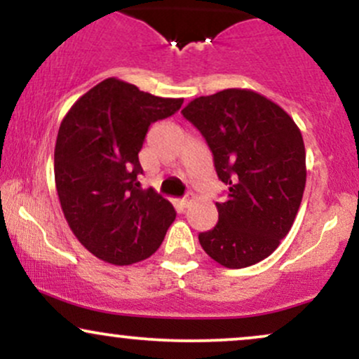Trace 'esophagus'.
<instances>
[{
  "label": "esophagus",
  "mask_w": 359,
  "mask_h": 359,
  "mask_svg": "<svg viewBox=\"0 0 359 359\" xmlns=\"http://www.w3.org/2000/svg\"><path fill=\"white\" fill-rule=\"evenodd\" d=\"M180 203H182V205H184V208H189V205H191V204L194 203V194H192V192H189V194H187V196H185V197H184V199H182V201H180Z\"/></svg>",
  "instance_id": "34e87169"
}]
</instances>
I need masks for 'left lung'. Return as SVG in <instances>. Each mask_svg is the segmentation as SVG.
Instances as JSON below:
<instances>
[{"instance_id":"1","label":"left lung","mask_w":359,"mask_h":359,"mask_svg":"<svg viewBox=\"0 0 359 359\" xmlns=\"http://www.w3.org/2000/svg\"><path fill=\"white\" fill-rule=\"evenodd\" d=\"M203 133L221 182L219 221L199 243L226 269L270 257L294 224L306 189V147L299 126L269 97L251 89L201 96L182 109Z\"/></svg>"}]
</instances>
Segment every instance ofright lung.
<instances>
[{
	"label": "right lung",
	"instance_id": "obj_1",
	"mask_svg": "<svg viewBox=\"0 0 359 359\" xmlns=\"http://www.w3.org/2000/svg\"><path fill=\"white\" fill-rule=\"evenodd\" d=\"M182 102L109 77L62 119L53 154L62 212L74 236L102 262L123 266L151 257L174 222V205L140 185L138 151L148 126Z\"/></svg>",
	"mask_w": 359,
	"mask_h": 359
}]
</instances>
